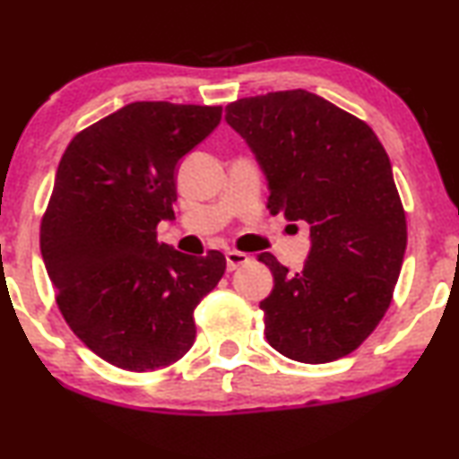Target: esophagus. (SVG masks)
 Returning <instances> with one entry per match:
<instances>
[{"label": "esophagus", "mask_w": 459, "mask_h": 459, "mask_svg": "<svg viewBox=\"0 0 459 459\" xmlns=\"http://www.w3.org/2000/svg\"><path fill=\"white\" fill-rule=\"evenodd\" d=\"M247 262H249V255L243 254V251H237V249L227 251V268L230 270V273Z\"/></svg>", "instance_id": "34e87169"}]
</instances>
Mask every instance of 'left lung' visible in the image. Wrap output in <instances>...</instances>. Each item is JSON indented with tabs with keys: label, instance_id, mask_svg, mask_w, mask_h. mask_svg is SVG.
Listing matches in <instances>:
<instances>
[{
	"label": "left lung",
	"instance_id": "obj_1",
	"mask_svg": "<svg viewBox=\"0 0 459 459\" xmlns=\"http://www.w3.org/2000/svg\"><path fill=\"white\" fill-rule=\"evenodd\" d=\"M268 178L270 214L309 224L299 273L273 254L274 289L260 303L266 341L303 364H326L370 337L391 306L408 222L389 156L364 120L306 91H274L227 106Z\"/></svg>",
	"mask_w": 459,
	"mask_h": 459
}]
</instances>
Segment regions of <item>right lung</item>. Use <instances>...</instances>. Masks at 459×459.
Returning <instances> with one entry per match:
<instances>
[{"mask_svg":"<svg viewBox=\"0 0 459 459\" xmlns=\"http://www.w3.org/2000/svg\"><path fill=\"white\" fill-rule=\"evenodd\" d=\"M222 106L134 101L70 141L41 218V255L76 337L108 364L152 372L195 341L197 303L227 260L158 243L172 221L178 160L221 122Z\"/></svg>","mask_w":459,"mask_h":459,"instance_id":"1","label":"right lung"}]
</instances>
